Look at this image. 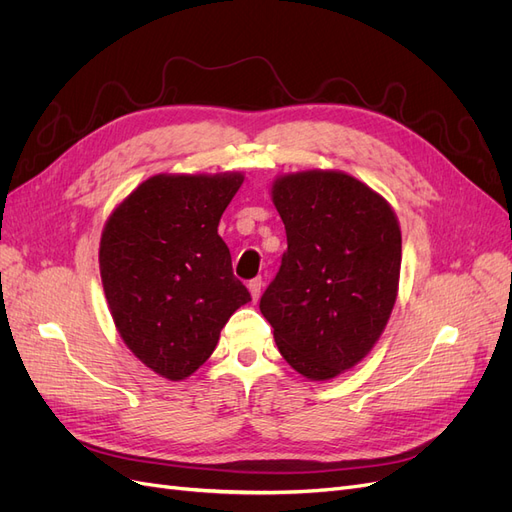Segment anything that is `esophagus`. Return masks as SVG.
<instances>
[{
	"label": "esophagus",
	"instance_id": "34e87169",
	"mask_svg": "<svg viewBox=\"0 0 512 512\" xmlns=\"http://www.w3.org/2000/svg\"><path fill=\"white\" fill-rule=\"evenodd\" d=\"M261 287H263V280H261V278H253V280L249 282V291H251L253 301H257V299H259V295H261Z\"/></svg>",
	"mask_w": 512,
	"mask_h": 512
}]
</instances>
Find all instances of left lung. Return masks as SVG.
Returning <instances> with one entry per match:
<instances>
[{"mask_svg": "<svg viewBox=\"0 0 512 512\" xmlns=\"http://www.w3.org/2000/svg\"><path fill=\"white\" fill-rule=\"evenodd\" d=\"M287 251L259 310L308 380L352 369L380 339L399 291L401 227L390 204L339 170L278 177Z\"/></svg>", "mask_w": 512, "mask_h": 512, "instance_id": "left-lung-1", "label": "left lung"}]
</instances>
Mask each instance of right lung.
<instances>
[{
    "mask_svg": "<svg viewBox=\"0 0 512 512\" xmlns=\"http://www.w3.org/2000/svg\"><path fill=\"white\" fill-rule=\"evenodd\" d=\"M244 177L156 175L105 223L99 266L124 344L170 382L213 354L230 316L251 301L217 234Z\"/></svg>",
    "mask_w": 512,
    "mask_h": 512,
    "instance_id": "add662e5",
    "label": "right lung"
}]
</instances>
